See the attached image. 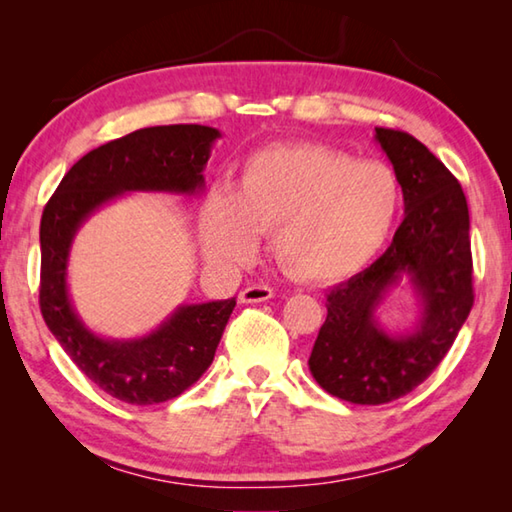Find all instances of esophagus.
I'll return each instance as SVG.
<instances>
[{
	"label": "esophagus",
	"mask_w": 512,
	"mask_h": 512,
	"mask_svg": "<svg viewBox=\"0 0 512 512\" xmlns=\"http://www.w3.org/2000/svg\"><path fill=\"white\" fill-rule=\"evenodd\" d=\"M273 298V289L266 284H250V287L239 291L241 305H253V302H266Z\"/></svg>",
	"instance_id": "34e87169"
}]
</instances>
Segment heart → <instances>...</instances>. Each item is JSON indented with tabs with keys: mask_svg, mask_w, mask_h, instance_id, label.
Listing matches in <instances>:
<instances>
[{
	"mask_svg": "<svg viewBox=\"0 0 512 512\" xmlns=\"http://www.w3.org/2000/svg\"><path fill=\"white\" fill-rule=\"evenodd\" d=\"M400 183L379 160L323 144H277L250 155L239 189L207 194L198 232L210 262L228 268L259 253L262 232L291 275L334 282L366 266L391 235Z\"/></svg>",
	"mask_w": 512,
	"mask_h": 512,
	"instance_id": "obj_1",
	"label": "heart"
}]
</instances>
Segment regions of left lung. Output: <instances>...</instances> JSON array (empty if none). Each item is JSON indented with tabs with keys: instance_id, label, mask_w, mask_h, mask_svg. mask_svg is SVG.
Masks as SVG:
<instances>
[{
	"instance_id": "left-lung-1",
	"label": "left lung",
	"mask_w": 512,
	"mask_h": 512,
	"mask_svg": "<svg viewBox=\"0 0 512 512\" xmlns=\"http://www.w3.org/2000/svg\"><path fill=\"white\" fill-rule=\"evenodd\" d=\"M375 140L402 185L404 221L377 262L329 291L309 357L318 386L352 404H386L420 386L474 305L470 212L461 185L413 135L375 128ZM402 276L421 302V320L411 333L388 335L376 309Z\"/></svg>"
}]
</instances>
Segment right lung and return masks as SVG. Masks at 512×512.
<instances>
[{
  "label": "right lung",
  "instance_id": "1",
  "mask_svg": "<svg viewBox=\"0 0 512 512\" xmlns=\"http://www.w3.org/2000/svg\"><path fill=\"white\" fill-rule=\"evenodd\" d=\"M221 133L210 126L140 128L74 164L49 198L40 221V311L79 370L126 404L173 400L210 368L237 300L180 305L140 339H103L85 327L67 289L72 241L90 216L128 192L194 196Z\"/></svg>",
  "mask_w": 512,
  "mask_h": 512
}]
</instances>
